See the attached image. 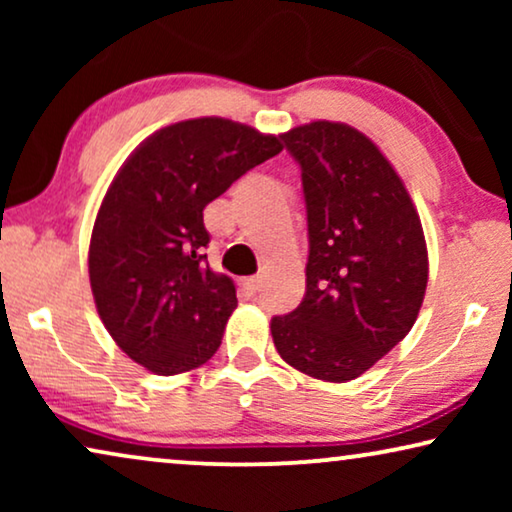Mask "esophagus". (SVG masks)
I'll return each mask as SVG.
<instances>
[{
	"label": "esophagus",
	"instance_id": "esophagus-1",
	"mask_svg": "<svg viewBox=\"0 0 512 512\" xmlns=\"http://www.w3.org/2000/svg\"><path fill=\"white\" fill-rule=\"evenodd\" d=\"M242 286L249 293H258V291H261V286H263V279L261 277H249V279H244Z\"/></svg>",
	"mask_w": 512,
	"mask_h": 512
}]
</instances>
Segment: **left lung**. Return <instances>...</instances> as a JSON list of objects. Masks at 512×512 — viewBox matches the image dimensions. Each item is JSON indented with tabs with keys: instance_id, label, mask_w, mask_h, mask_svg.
<instances>
[{
	"instance_id": "8db88e82",
	"label": "left lung",
	"mask_w": 512,
	"mask_h": 512,
	"mask_svg": "<svg viewBox=\"0 0 512 512\" xmlns=\"http://www.w3.org/2000/svg\"><path fill=\"white\" fill-rule=\"evenodd\" d=\"M303 177L305 298L270 331L282 359L326 382H349L417 321L429 282L422 221L401 177L352 125L314 121L284 132Z\"/></svg>"
}]
</instances>
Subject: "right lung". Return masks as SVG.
Listing matches in <instances>:
<instances>
[{"mask_svg":"<svg viewBox=\"0 0 512 512\" xmlns=\"http://www.w3.org/2000/svg\"><path fill=\"white\" fill-rule=\"evenodd\" d=\"M284 146L228 118L153 132L111 181L88 251L90 289L116 345L156 375L212 359L237 307L235 284L202 249V209Z\"/></svg>","mask_w":512,"mask_h":512,"instance_id":"right-lung-1","label":"right lung"}]
</instances>
